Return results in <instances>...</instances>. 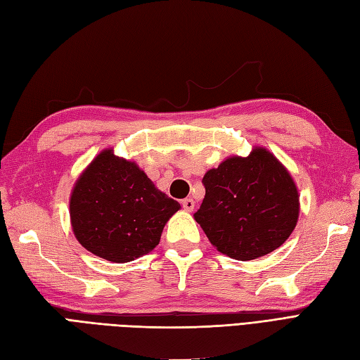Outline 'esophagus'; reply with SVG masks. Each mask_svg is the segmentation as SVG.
I'll list each match as a JSON object with an SVG mask.
<instances>
[{"instance_id":"34e87169","label":"esophagus","mask_w":360,"mask_h":360,"mask_svg":"<svg viewBox=\"0 0 360 360\" xmlns=\"http://www.w3.org/2000/svg\"><path fill=\"white\" fill-rule=\"evenodd\" d=\"M181 206H183V209L188 210V212H192V210H194V207H195V201L192 198H185L181 201Z\"/></svg>"}]
</instances>
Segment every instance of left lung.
<instances>
[{
    "label": "left lung",
    "instance_id": "left-lung-1",
    "mask_svg": "<svg viewBox=\"0 0 360 360\" xmlns=\"http://www.w3.org/2000/svg\"><path fill=\"white\" fill-rule=\"evenodd\" d=\"M206 195L194 214L218 252L249 261L274 252L293 232L300 197L290 174L264 148L231 157L203 177Z\"/></svg>",
    "mask_w": 360,
    "mask_h": 360
}]
</instances>
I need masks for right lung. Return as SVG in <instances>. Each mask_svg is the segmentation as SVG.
<instances>
[{"mask_svg": "<svg viewBox=\"0 0 360 360\" xmlns=\"http://www.w3.org/2000/svg\"><path fill=\"white\" fill-rule=\"evenodd\" d=\"M179 209V201L157 189L136 163L119 159L111 150L90 163L70 200L77 241L112 262H128L151 252Z\"/></svg>", "mask_w": 360, "mask_h": 360, "instance_id": "obj_1", "label": "right lung"}]
</instances>
